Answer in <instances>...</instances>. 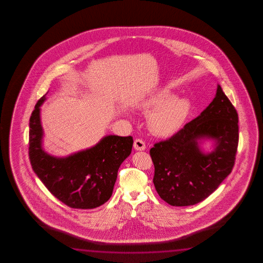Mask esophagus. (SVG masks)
Returning <instances> with one entry per match:
<instances>
[{
    "instance_id": "34e87169",
    "label": "esophagus",
    "mask_w": 263,
    "mask_h": 263,
    "mask_svg": "<svg viewBox=\"0 0 263 263\" xmlns=\"http://www.w3.org/2000/svg\"><path fill=\"white\" fill-rule=\"evenodd\" d=\"M134 147L135 150H137V151H143V150H145V143L143 142L142 139H136L135 141H134Z\"/></svg>"
}]
</instances>
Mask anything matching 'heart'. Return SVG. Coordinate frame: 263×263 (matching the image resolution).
Here are the masks:
<instances>
[{
	"mask_svg": "<svg viewBox=\"0 0 263 263\" xmlns=\"http://www.w3.org/2000/svg\"><path fill=\"white\" fill-rule=\"evenodd\" d=\"M143 107L155 110L150 120L152 128L156 134L165 135L182 124L190 109V102L186 98L174 97L167 90L159 89L148 96Z\"/></svg>",
	"mask_w": 263,
	"mask_h": 263,
	"instance_id": "obj_1",
	"label": "heart"
}]
</instances>
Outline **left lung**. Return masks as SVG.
I'll use <instances>...</instances> for the list:
<instances>
[{"label":"left lung","instance_id":"obj_1","mask_svg":"<svg viewBox=\"0 0 263 263\" xmlns=\"http://www.w3.org/2000/svg\"><path fill=\"white\" fill-rule=\"evenodd\" d=\"M238 115L220 85L215 98L194 120L150 150L153 182L162 200L190 206L211 195L231 173L238 145ZM213 142L204 153L201 144Z\"/></svg>","mask_w":263,"mask_h":263}]
</instances>
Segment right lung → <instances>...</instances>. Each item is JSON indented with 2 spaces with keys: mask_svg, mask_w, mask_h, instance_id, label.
<instances>
[{
  "mask_svg": "<svg viewBox=\"0 0 263 263\" xmlns=\"http://www.w3.org/2000/svg\"><path fill=\"white\" fill-rule=\"evenodd\" d=\"M40 98L29 120V159L45 187L64 204L74 209H93L111 197L118 170L130 155L132 136L107 135L96 145L65 157L51 156L43 148Z\"/></svg>",
  "mask_w": 263,
  "mask_h": 263,
  "instance_id": "right-lung-1",
  "label": "right lung"
}]
</instances>
